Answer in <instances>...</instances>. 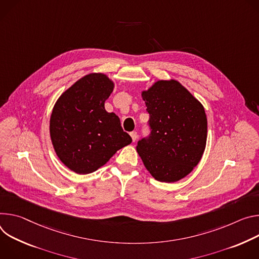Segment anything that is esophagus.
<instances>
[{"label":"esophagus","instance_id":"1","mask_svg":"<svg viewBox=\"0 0 259 259\" xmlns=\"http://www.w3.org/2000/svg\"><path fill=\"white\" fill-rule=\"evenodd\" d=\"M130 135H131V137H132L133 142H136L137 139H138V133H137V132H132Z\"/></svg>","mask_w":259,"mask_h":259}]
</instances>
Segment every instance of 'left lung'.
Listing matches in <instances>:
<instances>
[{"label": "left lung", "mask_w": 259, "mask_h": 259, "mask_svg": "<svg viewBox=\"0 0 259 259\" xmlns=\"http://www.w3.org/2000/svg\"><path fill=\"white\" fill-rule=\"evenodd\" d=\"M142 97L149 113L150 134L138 141L137 151L156 180L179 181L196 166L205 151V109L175 80L157 81Z\"/></svg>", "instance_id": "left-lung-1"}]
</instances>
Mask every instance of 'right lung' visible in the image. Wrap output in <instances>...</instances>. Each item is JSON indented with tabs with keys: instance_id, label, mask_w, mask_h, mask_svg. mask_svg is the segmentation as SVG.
Wrapping results in <instances>:
<instances>
[{
	"instance_id": "add662e5",
	"label": "right lung",
	"mask_w": 259,
	"mask_h": 259,
	"mask_svg": "<svg viewBox=\"0 0 259 259\" xmlns=\"http://www.w3.org/2000/svg\"><path fill=\"white\" fill-rule=\"evenodd\" d=\"M113 88L104 74L86 75L54 105L50 117L52 144L63 163L77 174L93 173L132 143L117 115L105 110Z\"/></svg>"
}]
</instances>
